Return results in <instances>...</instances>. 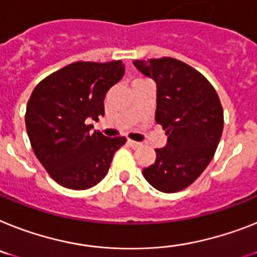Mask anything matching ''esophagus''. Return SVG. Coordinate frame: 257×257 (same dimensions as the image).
I'll list each match as a JSON object with an SVG mask.
<instances>
[{
	"mask_svg": "<svg viewBox=\"0 0 257 257\" xmlns=\"http://www.w3.org/2000/svg\"><path fill=\"white\" fill-rule=\"evenodd\" d=\"M128 145L131 146V148H132V149H139V148H141V144H140V142L133 141V140H128Z\"/></svg>",
	"mask_w": 257,
	"mask_h": 257,
	"instance_id": "esophagus-1",
	"label": "esophagus"
}]
</instances>
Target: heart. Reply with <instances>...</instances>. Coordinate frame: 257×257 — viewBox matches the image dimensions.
Masks as SVG:
<instances>
[{
  "mask_svg": "<svg viewBox=\"0 0 257 257\" xmlns=\"http://www.w3.org/2000/svg\"><path fill=\"white\" fill-rule=\"evenodd\" d=\"M136 81H142V79H136Z\"/></svg>",
  "mask_w": 257,
  "mask_h": 257,
  "instance_id": "obj_1",
  "label": "heart"
}]
</instances>
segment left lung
<instances>
[{
  "label": "left lung",
  "mask_w": 257,
  "mask_h": 257,
  "mask_svg": "<svg viewBox=\"0 0 257 257\" xmlns=\"http://www.w3.org/2000/svg\"><path fill=\"white\" fill-rule=\"evenodd\" d=\"M133 64L157 83L155 121L169 136L142 175L161 192L182 191L208 167L219 144L223 109L218 94L201 73L172 57Z\"/></svg>",
  "instance_id": "1"
}]
</instances>
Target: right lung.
<instances>
[{
  "mask_svg": "<svg viewBox=\"0 0 257 257\" xmlns=\"http://www.w3.org/2000/svg\"><path fill=\"white\" fill-rule=\"evenodd\" d=\"M122 61L73 62L43 79L26 109V129L36 158L55 182L87 189L108 172L125 137L91 132L104 115L105 94L124 75Z\"/></svg>",
  "mask_w": 257,
  "mask_h": 257,
  "instance_id": "add662e5",
  "label": "right lung"
}]
</instances>
